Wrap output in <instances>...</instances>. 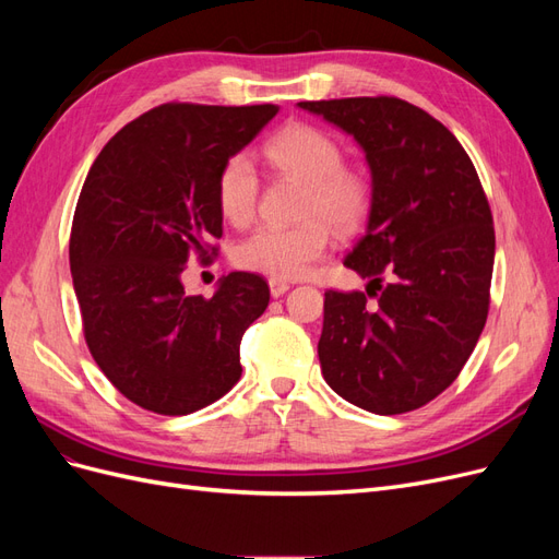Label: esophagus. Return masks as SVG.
I'll return each mask as SVG.
<instances>
[{
    "mask_svg": "<svg viewBox=\"0 0 559 559\" xmlns=\"http://www.w3.org/2000/svg\"><path fill=\"white\" fill-rule=\"evenodd\" d=\"M267 286H270V294H273V298H280V296H284L286 292L292 289L289 282H284V280H275V277H270V280H267Z\"/></svg>",
    "mask_w": 559,
    "mask_h": 559,
    "instance_id": "obj_1",
    "label": "esophagus"
}]
</instances>
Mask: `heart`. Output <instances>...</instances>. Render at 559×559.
<instances>
[{"label": "heart", "mask_w": 559, "mask_h": 559, "mask_svg": "<svg viewBox=\"0 0 559 559\" xmlns=\"http://www.w3.org/2000/svg\"><path fill=\"white\" fill-rule=\"evenodd\" d=\"M263 158L286 175L308 183L302 216L292 228L261 226L233 249V263L249 273L294 280L308 273L329 247V227L337 233L357 230L370 210L368 179L343 165V148L329 132L308 123L280 128L261 146ZM261 181L257 167L242 154L230 156L216 177V205L233 226H245L257 212ZM321 215V219L316 216Z\"/></svg>", "instance_id": "heart-1"}]
</instances>
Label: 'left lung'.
I'll list each match as a JSON object with an SVG mask.
<instances>
[{
  "label": "left lung",
  "mask_w": 559,
  "mask_h": 559,
  "mask_svg": "<svg viewBox=\"0 0 559 559\" xmlns=\"http://www.w3.org/2000/svg\"><path fill=\"white\" fill-rule=\"evenodd\" d=\"M298 107L352 134L370 170L366 233L345 257L366 294H324L321 373L368 413L421 408L456 380L487 321L495 226L476 167L441 121L405 99Z\"/></svg>",
  "instance_id": "left-lung-1"
}]
</instances>
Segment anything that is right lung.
<instances>
[{"label":"right lung","mask_w":559,"mask_h":559,"mask_svg":"<svg viewBox=\"0 0 559 559\" xmlns=\"http://www.w3.org/2000/svg\"><path fill=\"white\" fill-rule=\"evenodd\" d=\"M277 105H160L118 130L83 183L70 238L83 335L99 370L140 408L189 415L240 380V343L270 300L253 273L183 292V265L222 238V165L273 121ZM213 251L210 252L209 249Z\"/></svg>","instance_id":"obj_1"}]
</instances>
